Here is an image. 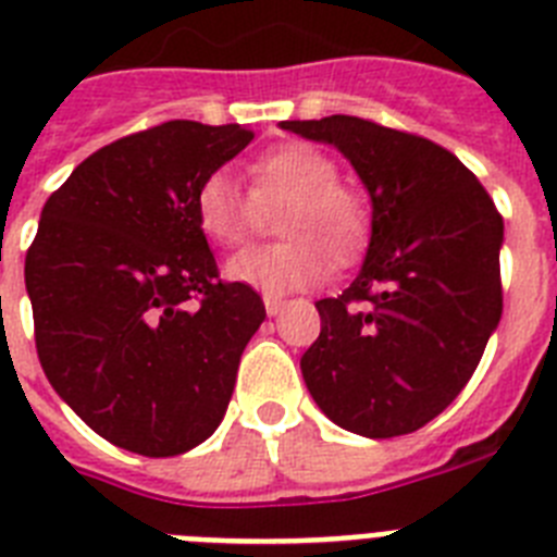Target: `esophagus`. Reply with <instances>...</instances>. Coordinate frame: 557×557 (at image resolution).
<instances>
[{"label": "esophagus", "mask_w": 557, "mask_h": 557, "mask_svg": "<svg viewBox=\"0 0 557 557\" xmlns=\"http://www.w3.org/2000/svg\"><path fill=\"white\" fill-rule=\"evenodd\" d=\"M264 310H268V315H278L284 310V301L275 296H264Z\"/></svg>", "instance_id": "34e87169"}]
</instances>
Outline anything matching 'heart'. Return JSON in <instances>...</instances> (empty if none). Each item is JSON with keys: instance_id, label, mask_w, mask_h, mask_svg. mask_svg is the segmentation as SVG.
I'll list each match as a JSON object with an SVG mask.
<instances>
[{"instance_id": "1", "label": "heart", "mask_w": 557, "mask_h": 557, "mask_svg": "<svg viewBox=\"0 0 557 557\" xmlns=\"http://www.w3.org/2000/svg\"><path fill=\"white\" fill-rule=\"evenodd\" d=\"M250 197L239 180L216 169L199 180L194 213L213 245L239 247L256 231V206L284 202L275 233L282 242L250 247L227 261V278L284 296L318 284L326 264L346 268L369 239V208L355 188L337 183L335 157L312 143L289 140L261 151L247 165Z\"/></svg>"}]
</instances>
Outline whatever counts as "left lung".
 <instances>
[{"label": "left lung", "mask_w": 557, "mask_h": 557, "mask_svg": "<svg viewBox=\"0 0 557 557\" xmlns=\"http://www.w3.org/2000/svg\"><path fill=\"white\" fill-rule=\"evenodd\" d=\"M282 129L335 146L372 197L363 268L315 301L321 335L304 351V383L351 434H411L456 400L498 326L502 213L459 157L420 135L351 115Z\"/></svg>", "instance_id": "1"}]
</instances>
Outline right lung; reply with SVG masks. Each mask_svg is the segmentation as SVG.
<instances>
[{"instance_id":"right-lung-1","label":"right lung","mask_w":557,"mask_h":557,"mask_svg":"<svg viewBox=\"0 0 557 557\" xmlns=\"http://www.w3.org/2000/svg\"><path fill=\"white\" fill-rule=\"evenodd\" d=\"M250 140L239 123H160L89 154L45 202L25 259L36 351L61 400L117 448L185 454L225 417L268 312L220 278L194 194Z\"/></svg>"}]
</instances>
